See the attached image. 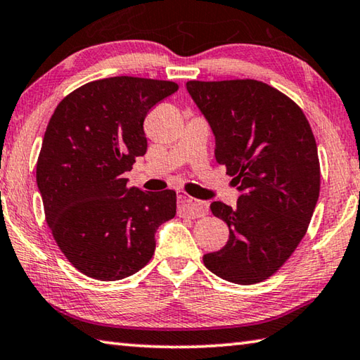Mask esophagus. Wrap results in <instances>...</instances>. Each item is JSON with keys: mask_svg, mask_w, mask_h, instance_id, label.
I'll return each mask as SVG.
<instances>
[{"mask_svg": "<svg viewBox=\"0 0 360 360\" xmlns=\"http://www.w3.org/2000/svg\"><path fill=\"white\" fill-rule=\"evenodd\" d=\"M207 212H209V207L205 202H200V200L193 199L186 194H180L179 196V213L180 217H188V218H200L205 217Z\"/></svg>", "mask_w": 360, "mask_h": 360, "instance_id": "1", "label": "esophagus"}]
</instances>
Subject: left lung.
<instances>
[{
    "label": "left lung",
    "instance_id": "8db88e82",
    "mask_svg": "<svg viewBox=\"0 0 360 360\" xmlns=\"http://www.w3.org/2000/svg\"><path fill=\"white\" fill-rule=\"evenodd\" d=\"M186 90L212 126L217 161L242 193L234 209L210 205L229 240L204 255V266L255 285L280 270L311 221L321 186L311 126L291 98L259 80H190Z\"/></svg>",
    "mask_w": 360,
    "mask_h": 360
}]
</instances>
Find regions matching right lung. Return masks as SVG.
Here are the masks:
<instances>
[{
    "label": "right lung",
    "mask_w": 360,
    "mask_h": 360,
    "mask_svg": "<svg viewBox=\"0 0 360 360\" xmlns=\"http://www.w3.org/2000/svg\"><path fill=\"white\" fill-rule=\"evenodd\" d=\"M179 90L175 82L109 77L79 86L56 105L36 166L56 245L86 276L115 281L145 267L155 232L176 213L172 190L147 193L123 174L147 151L143 120Z\"/></svg>",
    "instance_id": "add662e5"
}]
</instances>
